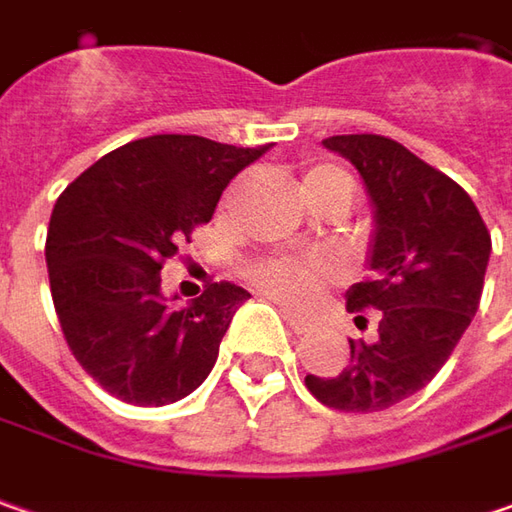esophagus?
I'll use <instances>...</instances> for the list:
<instances>
[{
    "instance_id": "obj_1",
    "label": "esophagus",
    "mask_w": 512,
    "mask_h": 512,
    "mask_svg": "<svg viewBox=\"0 0 512 512\" xmlns=\"http://www.w3.org/2000/svg\"><path fill=\"white\" fill-rule=\"evenodd\" d=\"M283 318H286V323H289V326H292V329H295L298 335H303V332H309V329H312V323L306 321L303 315L292 312V309H286V306H283Z\"/></svg>"
}]
</instances>
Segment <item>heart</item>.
I'll return each instance as SVG.
<instances>
[{"label": "heart", "instance_id": "1", "mask_svg": "<svg viewBox=\"0 0 512 512\" xmlns=\"http://www.w3.org/2000/svg\"><path fill=\"white\" fill-rule=\"evenodd\" d=\"M326 194H346L352 200L355 183L352 177L332 166H318L306 171L303 177V197L309 203L321 200ZM332 266L323 257H303V260H286V257H269V260H257L249 266V280L255 283L260 292H266L269 298L283 300L289 306L306 303L318 292L323 280H329Z\"/></svg>", "mask_w": 512, "mask_h": 512}]
</instances>
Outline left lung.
I'll list each match as a JSON object with an SVG mask.
<instances>
[{"mask_svg":"<svg viewBox=\"0 0 512 512\" xmlns=\"http://www.w3.org/2000/svg\"><path fill=\"white\" fill-rule=\"evenodd\" d=\"M358 168L375 209L372 278L346 292V309H378V329L349 341L338 375H306L332 410L378 412L424 389L470 326L484 289L490 232L470 194L381 134L323 140Z\"/></svg>","mask_w":512,"mask_h":512,"instance_id":"left-lung-1","label":"left lung"}]
</instances>
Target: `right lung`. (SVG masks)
Instances as JSON below:
<instances>
[{"instance_id":"1","label":"right lung","mask_w":512,"mask_h":512,"mask_svg":"<svg viewBox=\"0 0 512 512\" xmlns=\"http://www.w3.org/2000/svg\"><path fill=\"white\" fill-rule=\"evenodd\" d=\"M266 148L154 134L105 154L59 194L45 240L51 298L74 358L114 398L163 407L209 378L252 295L223 280L177 309L160 272Z\"/></svg>"}]
</instances>
